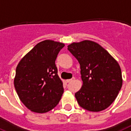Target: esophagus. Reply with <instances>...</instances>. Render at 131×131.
Here are the masks:
<instances>
[{
	"label": "esophagus",
	"mask_w": 131,
	"mask_h": 131,
	"mask_svg": "<svg viewBox=\"0 0 131 131\" xmlns=\"http://www.w3.org/2000/svg\"><path fill=\"white\" fill-rule=\"evenodd\" d=\"M75 77H73V78H71V79H68V80H67L66 81H67V83H70V82H72V81H73L75 80Z\"/></svg>",
	"instance_id": "34e87169"
}]
</instances>
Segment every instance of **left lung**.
I'll return each instance as SVG.
<instances>
[{
  "mask_svg": "<svg viewBox=\"0 0 131 131\" xmlns=\"http://www.w3.org/2000/svg\"><path fill=\"white\" fill-rule=\"evenodd\" d=\"M68 50L80 64L83 85L75 94L79 105L91 112L106 109L123 85L118 62L100 44L90 40L71 43Z\"/></svg>",
  "mask_w": 131,
  "mask_h": 131,
  "instance_id": "1",
  "label": "left lung"
}]
</instances>
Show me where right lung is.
<instances>
[{"mask_svg": "<svg viewBox=\"0 0 131 131\" xmlns=\"http://www.w3.org/2000/svg\"><path fill=\"white\" fill-rule=\"evenodd\" d=\"M64 44L44 40L31 50L16 68L14 85L29 110L46 113L57 106L64 92L55 60Z\"/></svg>", "mask_w": 131, "mask_h": 131, "instance_id": "right-lung-1", "label": "right lung"}]
</instances>
